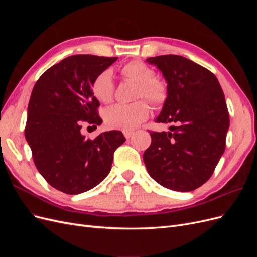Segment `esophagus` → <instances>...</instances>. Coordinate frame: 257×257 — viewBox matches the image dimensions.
Here are the masks:
<instances>
[{"label": "esophagus", "instance_id": "obj_1", "mask_svg": "<svg viewBox=\"0 0 257 257\" xmlns=\"http://www.w3.org/2000/svg\"><path fill=\"white\" fill-rule=\"evenodd\" d=\"M123 134H124V136H125L126 139H128V138H131L132 136H133L134 132H133V131H124Z\"/></svg>", "mask_w": 257, "mask_h": 257}]
</instances>
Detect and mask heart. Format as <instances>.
Masks as SVG:
<instances>
[{
  "mask_svg": "<svg viewBox=\"0 0 257 257\" xmlns=\"http://www.w3.org/2000/svg\"><path fill=\"white\" fill-rule=\"evenodd\" d=\"M121 74L124 78L138 85L136 93L137 98L144 97L155 107H160L166 102V85L155 79L153 69L143 62H130L122 67ZM92 92L99 102H111L114 93V83L110 69H105L96 76L92 83ZM149 114V105L143 100H139L133 104H115L107 108L104 112V119L108 127L132 131L146 121Z\"/></svg>",
  "mask_w": 257,
  "mask_h": 257,
  "instance_id": "1",
  "label": "heart"
}]
</instances>
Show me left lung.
<instances>
[{
    "instance_id": "8db88e82",
    "label": "left lung",
    "mask_w": 257,
    "mask_h": 257,
    "mask_svg": "<svg viewBox=\"0 0 257 257\" xmlns=\"http://www.w3.org/2000/svg\"><path fill=\"white\" fill-rule=\"evenodd\" d=\"M167 82V99L155 121L175 123L150 132L144 153L149 175L166 189L196 190L212 176L225 150L229 114L216 77L189 59L166 54L147 59Z\"/></svg>"
}]
</instances>
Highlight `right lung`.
<instances>
[{
    "mask_svg": "<svg viewBox=\"0 0 257 257\" xmlns=\"http://www.w3.org/2000/svg\"><path fill=\"white\" fill-rule=\"evenodd\" d=\"M118 58L76 54L48 68L34 85L25 130L34 164L52 188L69 195L87 192L109 174L113 152L125 142L120 131L94 139L80 133L83 122L103 120L92 83Z\"/></svg>",
    "mask_w": 257,
    "mask_h": 257,
    "instance_id": "add662e5",
    "label": "right lung"
}]
</instances>
